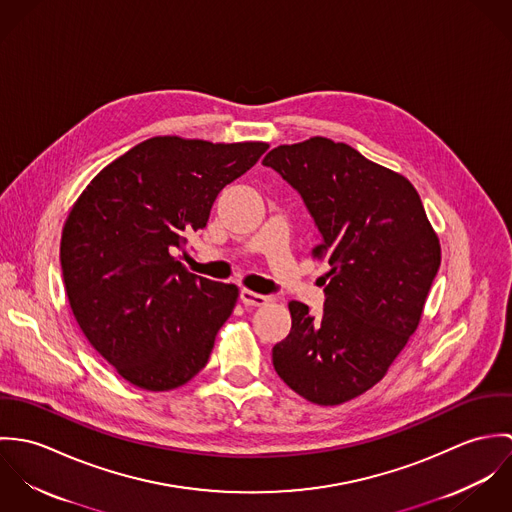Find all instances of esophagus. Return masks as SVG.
Instances as JSON below:
<instances>
[{
	"label": "esophagus",
	"mask_w": 512,
	"mask_h": 512,
	"mask_svg": "<svg viewBox=\"0 0 512 512\" xmlns=\"http://www.w3.org/2000/svg\"><path fill=\"white\" fill-rule=\"evenodd\" d=\"M240 299H242V303L248 305V307H264V305H268V303L272 301L270 295L252 292V290H242V292H240Z\"/></svg>",
	"instance_id": "1"
}]
</instances>
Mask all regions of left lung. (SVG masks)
<instances>
[{
    "mask_svg": "<svg viewBox=\"0 0 512 512\" xmlns=\"http://www.w3.org/2000/svg\"><path fill=\"white\" fill-rule=\"evenodd\" d=\"M262 163L299 191L321 232L311 256L331 266L317 317L288 303L292 331L272 351L274 368L307 402H349L384 378L418 329L438 234L404 175L347 144L315 136L274 147Z\"/></svg>",
    "mask_w": 512,
    "mask_h": 512,
    "instance_id": "left-lung-1",
    "label": "left lung"
}]
</instances>
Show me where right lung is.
<instances>
[{
	"label": "right lung",
	"instance_id": "obj_1",
	"mask_svg": "<svg viewBox=\"0 0 512 512\" xmlns=\"http://www.w3.org/2000/svg\"><path fill=\"white\" fill-rule=\"evenodd\" d=\"M268 147L155 136L74 201L61 236L67 297L88 343L130 384L167 392L207 365L238 288L191 274L179 250Z\"/></svg>",
	"mask_w": 512,
	"mask_h": 512
}]
</instances>
